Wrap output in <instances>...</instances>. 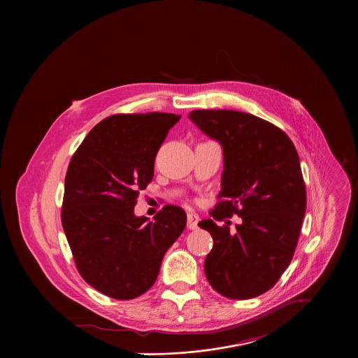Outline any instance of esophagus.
<instances>
[{
    "mask_svg": "<svg viewBox=\"0 0 358 358\" xmlns=\"http://www.w3.org/2000/svg\"><path fill=\"white\" fill-rule=\"evenodd\" d=\"M199 216L196 213H189L187 215V229L189 230H196L199 227Z\"/></svg>",
    "mask_w": 358,
    "mask_h": 358,
    "instance_id": "obj_1",
    "label": "esophagus"
}]
</instances>
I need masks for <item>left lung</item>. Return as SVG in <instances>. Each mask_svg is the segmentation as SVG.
<instances>
[{
	"label": "left lung",
	"mask_w": 358,
	"mask_h": 358,
	"mask_svg": "<svg viewBox=\"0 0 358 358\" xmlns=\"http://www.w3.org/2000/svg\"><path fill=\"white\" fill-rule=\"evenodd\" d=\"M189 118L223 150V199L212 212L237 213L236 231L212 219L199 223L213 248L205 275L220 295L243 301L268 291L289 266L306 212L299 155L275 125L236 110H194Z\"/></svg>",
	"instance_id": "1"
}]
</instances>
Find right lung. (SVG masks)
<instances>
[{
    "instance_id": "add662e5",
    "label": "right lung",
    "mask_w": 358,
    "mask_h": 358,
    "mask_svg": "<svg viewBox=\"0 0 358 358\" xmlns=\"http://www.w3.org/2000/svg\"><path fill=\"white\" fill-rule=\"evenodd\" d=\"M180 115L115 114L91 129L64 180L62 224L81 277L104 295L128 301L157 280L162 257L186 227L166 205L148 222L134 208L154 176V159Z\"/></svg>"
}]
</instances>
